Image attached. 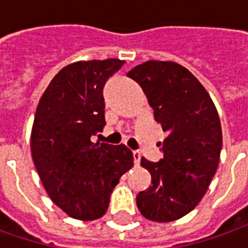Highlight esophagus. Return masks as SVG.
Returning a JSON list of instances; mask_svg holds the SVG:
<instances>
[{
    "instance_id": "34e87169",
    "label": "esophagus",
    "mask_w": 248,
    "mask_h": 248,
    "mask_svg": "<svg viewBox=\"0 0 248 248\" xmlns=\"http://www.w3.org/2000/svg\"><path fill=\"white\" fill-rule=\"evenodd\" d=\"M132 155H134L135 166H139V163H140V153H139L138 150H134V152H132Z\"/></svg>"
}]
</instances>
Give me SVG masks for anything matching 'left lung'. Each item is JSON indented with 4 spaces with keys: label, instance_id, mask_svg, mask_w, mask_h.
Masks as SVG:
<instances>
[{
    "label": "left lung",
    "instance_id": "left-lung-1",
    "mask_svg": "<svg viewBox=\"0 0 248 248\" xmlns=\"http://www.w3.org/2000/svg\"><path fill=\"white\" fill-rule=\"evenodd\" d=\"M145 92L155 120L168 137L158 163L140 158L152 186L139 192L137 205L150 221L171 222L190 213L205 195L219 163L221 121L208 92L186 67L148 61L127 73Z\"/></svg>",
    "mask_w": 248,
    "mask_h": 248
}]
</instances>
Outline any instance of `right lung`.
I'll return each mask as SVG.
<instances>
[{
  "mask_svg": "<svg viewBox=\"0 0 248 248\" xmlns=\"http://www.w3.org/2000/svg\"><path fill=\"white\" fill-rule=\"evenodd\" d=\"M123 64L105 59L64 66L35 110L30 137L34 166L51 200L76 219L103 217L111 190L134 166L125 145L91 140L106 124L103 85Z\"/></svg>",
  "mask_w": 248,
  "mask_h": 248,
  "instance_id": "add662e5",
  "label": "right lung"
}]
</instances>
